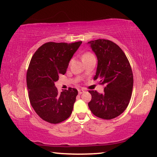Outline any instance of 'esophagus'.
I'll return each instance as SVG.
<instances>
[{
	"label": "esophagus",
	"instance_id": "1",
	"mask_svg": "<svg viewBox=\"0 0 157 157\" xmlns=\"http://www.w3.org/2000/svg\"><path fill=\"white\" fill-rule=\"evenodd\" d=\"M78 94H82V93L85 92V90H78Z\"/></svg>",
	"mask_w": 157,
	"mask_h": 157
}]
</instances>
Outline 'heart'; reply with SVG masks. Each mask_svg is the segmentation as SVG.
<instances>
[{"instance_id": "heart-1", "label": "heart", "mask_w": 157, "mask_h": 157, "mask_svg": "<svg viewBox=\"0 0 157 157\" xmlns=\"http://www.w3.org/2000/svg\"><path fill=\"white\" fill-rule=\"evenodd\" d=\"M92 57H94V56L92 54H91V52H85V53H84L83 55H82V61H84V60L88 59H90V58Z\"/></svg>"}]
</instances>
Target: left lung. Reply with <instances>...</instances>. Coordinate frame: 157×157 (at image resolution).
Segmentation results:
<instances>
[{
	"label": "left lung",
	"instance_id": "1",
	"mask_svg": "<svg viewBox=\"0 0 157 157\" xmlns=\"http://www.w3.org/2000/svg\"><path fill=\"white\" fill-rule=\"evenodd\" d=\"M98 59L94 80L105 85L104 93L89 91L91 95L89 108L100 118L111 120L126 110L131 100L133 76L124 52L110 40L100 39L87 42Z\"/></svg>",
	"mask_w": 157,
	"mask_h": 157
}]
</instances>
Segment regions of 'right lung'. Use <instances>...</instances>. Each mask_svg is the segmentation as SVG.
Listing matches in <instances>:
<instances>
[{"mask_svg":"<svg viewBox=\"0 0 157 157\" xmlns=\"http://www.w3.org/2000/svg\"><path fill=\"white\" fill-rule=\"evenodd\" d=\"M82 42H48L34 53L26 74V84L31 105L46 122L58 124L72 113L78 91L75 88L58 92L55 82L65 75L69 62Z\"/></svg>","mask_w":157,"mask_h":157,"instance_id":"obj_1","label":"right lung"}]
</instances>
